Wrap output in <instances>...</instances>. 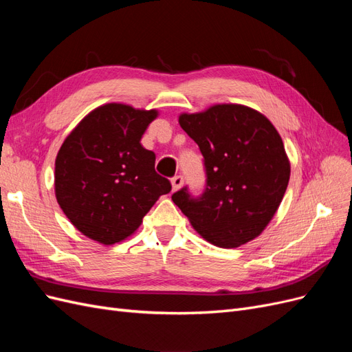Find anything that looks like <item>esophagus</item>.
Segmentation results:
<instances>
[{"label": "esophagus", "mask_w": 352, "mask_h": 352, "mask_svg": "<svg viewBox=\"0 0 352 352\" xmlns=\"http://www.w3.org/2000/svg\"><path fill=\"white\" fill-rule=\"evenodd\" d=\"M184 185V177L182 176H175L172 177V189L173 190H179Z\"/></svg>", "instance_id": "obj_1"}]
</instances>
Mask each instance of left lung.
I'll return each mask as SVG.
<instances>
[{"instance_id": "1", "label": "left lung", "mask_w": 352, "mask_h": 352, "mask_svg": "<svg viewBox=\"0 0 352 352\" xmlns=\"http://www.w3.org/2000/svg\"><path fill=\"white\" fill-rule=\"evenodd\" d=\"M179 124L204 157L199 197L184 186L172 195L208 242L236 248L257 238L278 211L291 176L282 138L267 117L239 104L180 114Z\"/></svg>"}]
</instances>
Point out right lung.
Instances as JSON below:
<instances>
[{
  "mask_svg": "<svg viewBox=\"0 0 352 352\" xmlns=\"http://www.w3.org/2000/svg\"><path fill=\"white\" fill-rule=\"evenodd\" d=\"M157 110L105 104L91 111L56 158V197L85 236L111 245L141 226L155 201L172 190L155 172V154L141 138Z\"/></svg>",
  "mask_w": 352,
  "mask_h": 352,
  "instance_id": "add662e5",
  "label": "right lung"
}]
</instances>
